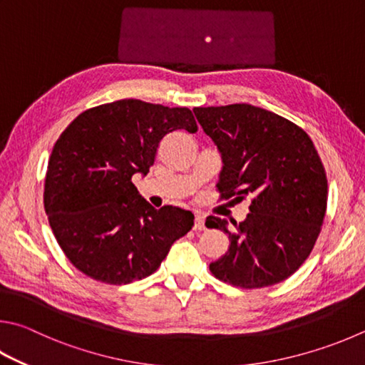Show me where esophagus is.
Wrapping results in <instances>:
<instances>
[{"mask_svg": "<svg viewBox=\"0 0 365 365\" xmlns=\"http://www.w3.org/2000/svg\"><path fill=\"white\" fill-rule=\"evenodd\" d=\"M195 231H202L205 230V223H204V217L202 215H197L195 218V227H193Z\"/></svg>", "mask_w": 365, "mask_h": 365, "instance_id": "34e87169", "label": "esophagus"}]
</instances>
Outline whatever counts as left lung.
Instances as JSON below:
<instances>
[{"instance_id": "8db88e82", "label": "left lung", "mask_w": 365, "mask_h": 365, "mask_svg": "<svg viewBox=\"0 0 365 365\" xmlns=\"http://www.w3.org/2000/svg\"><path fill=\"white\" fill-rule=\"evenodd\" d=\"M193 111L222 156V197L250 200L235 231L225 218L205 220L230 240L209 269L242 289L287 279L311 254L326 215L327 178L313 142L289 119L249 103Z\"/></svg>"}]
</instances>
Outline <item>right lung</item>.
I'll return each mask as SVG.
<instances>
[{
  "instance_id": "obj_1",
  "label": "right lung",
  "mask_w": 365,
  "mask_h": 365,
  "mask_svg": "<svg viewBox=\"0 0 365 365\" xmlns=\"http://www.w3.org/2000/svg\"><path fill=\"white\" fill-rule=\"evenodd\" d=\"M178 129L197 130L191 110L124 98L83 111L58 137L44 209L58 246L86 276L143 279L195 225L190 210L155 209L132 183V175L148 174L164 135Z\"/></svg>"
}]
</instances>
